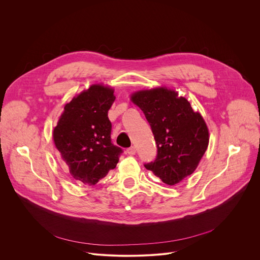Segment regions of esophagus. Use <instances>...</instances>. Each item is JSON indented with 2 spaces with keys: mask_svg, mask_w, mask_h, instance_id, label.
<instances>
[{
  "mask_svg": "<svg viewBox=\"0 0 260 260\" xmlns=\"http://www.w3.org/2000/svg\"><path fill=\"white\" fill-rule=\"evenodd\" d=\"M136 152H137V150H136V147H134V146L127 148V150H126V153H127L128 155H135Z\"/></svg>",
  "mask_w": 260,
  "mask_h": 260,
  "instance_id": "1",
  "label": "esophagus"
}]
</instances>
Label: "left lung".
<instances>
[{"instance_id": "1", "label": "left lung", "mask_w": 260, "mask_h": 260, "mask_svg": "<svg viewBox=\"0 0 260 260\" xmlns=\"http://www.w3.org/2000/svg\"><path fill=\"white\" fill-rule=\"evenodd\" d=\"M132 100L144 112L157 147L155 160L145 167L169 186L192 175L209 142L201 114L186 98L165 88L137 92Z\"/></svg>"}]
</instances>
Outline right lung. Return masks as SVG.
I'll use <instances>...</instances> for the list:
<instances>
[{
  "label": "right lung",
  "instance_id": "add662e5",
  "mask_svg": "<svg viewBox=\"0 0 260 260\" xmlns=\"http://www.w3.org/2000/svg\"><path fill=\"white\" fill-rule=\"evenodd\" d=\"M114 100L112 89L94 84L65 105L54 128L55 146L78 184L96 185L115 168L123 152L111 141L108 110Z\"/></svg>",
  "mask_w": 260,
  "mask_h": 260
}]
</instances>
